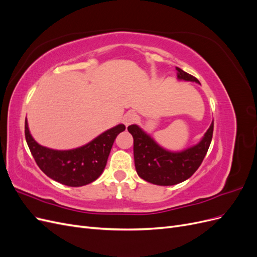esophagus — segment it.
Instances as JSON below:
<instances>
[{"label":"esophagus","mask_w":257,"mask_h":257,"mask_svg":"<svg viewBox=\"0 0 257 257\" xmlns=\"http://www.w3.org/2000/svg\"><path fill=\"white\" fill-rule=\"evenodd\" d=\"M137 119H138L137 113H136L135 111H133V110H130V111H127L125 114H124L122 121H123L124 124H125V126H128L130 124L136 122Z\"/></svg>","instance_id":"obj_1"}]
</instances>
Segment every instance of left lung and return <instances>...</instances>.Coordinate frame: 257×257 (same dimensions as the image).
Instances as JSON below:
<instances>
[{
  "label": "left lung",
  "mask_w": 257,
  "mask_h": 257,
  "mask_svg": "<svg viewBox=\"0 0 257 257\" xmlns=\"http://www.w3.org/2000/svg\"><path fill=\"white\" fill-rule=\"evenodd\" d=\"M179 80L199 83L195 77L176 67ZM127 131L134 138V161L138 176L157 185H175L185 181L200 166L206 157L213 134V121L201 141L180 152L168 151L155 143L136 124Z\"/></svg>",
  "instance_id": "1"
}]
</instances>
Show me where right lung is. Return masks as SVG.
I'll return each instance as SVG.
<instances>
[{
	"mask_svg": "<svg viewBox=\"0 0 257 257\" xmlns=\"http://www.w3.org/2000/svg\"><path fill=\"white\" fill-rule=\"evenodd\" d=\"M125 130L124 124L107 130L89 144L72 150H53L37 144L30 133L26 118V141L43 173L67 186L89 184L102 175L115 137Z\"/></svg>",
	"mask_w": 257,
	"mask_h": 257,
	"instance_id": "obj_1",
	"label": "right lung"
}]
</instances>
